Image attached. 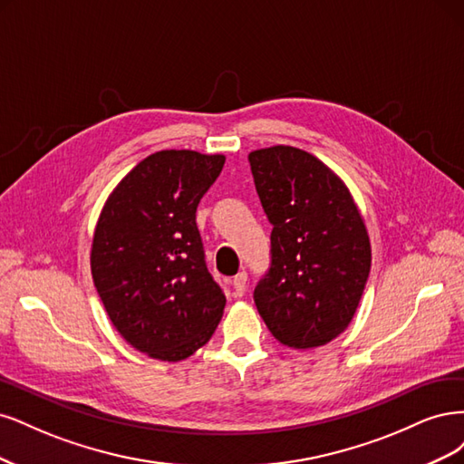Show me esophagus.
Returning a JSON list of instances; mask_svg holds the SVG:
<instances>
[{"instance_id":"34e87169","label":"esophagus","mask_w":464,"mask_h":464,"mask_svg":"<svg viewBox=\"0 0 464 464\" xmlns=\"http://www.w3.org/2000/svg\"><path fill=\"white\" fill-rule=\"evenodd\" d=\"M246 281H248L246 272H238V274L233 277L235 296H243V295H245V291H246Z\"/></svg>"}]
</instances>
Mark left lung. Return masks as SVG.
Wrapping results in <instances>:
<instances>
[{"mask_svg":"<svg viewBox=\"0 0 464 464\" xmlns=\"http://www.w3.org/2000/svg\"><path fill=\"white\" fill-rule=\"evenodd\" d=\"M274 226L272 264L254 289L267 330L293 349H314L347 330L372 264L370 237L347 185L301 148L248 154Z\"/></svg>","mask_w":464,"mask_h":464,"instance_id":"obj_1","label":"left lung"}]
</instances>
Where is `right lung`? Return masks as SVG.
I'll use <instances>...</instances> for the list:
<instances>
[{"label": "right lung", "mask_w": 464, "mask_h": 464, "mask_svg": "<svg viewBox=\"0 0 464 464\" xmlns=\"http://www.w3.org/2000/svg\"><path fill=\"white\" fill-rule=\"evenodd\" d=\"M226 156L161 150L119 183L98 218L91 267L115 330L137 351L179 362L210 341L226 295L208 272L200 198Z\"/></svg>", "instance_id": "1"}]
</instances>
